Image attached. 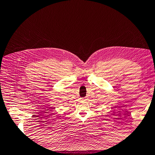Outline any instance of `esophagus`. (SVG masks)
I'll list each match as a JSON object with an SVG mask.
<instances>
[{"label": "esophagus", "mask_w": 155, "mask_h": 155, "mask_svg": "<svg viewBox=\"0 0 155 155\" xmlns=\"http://www.w3.org/2000/svg\"><path fill=\"white\" fill-rule=\"evenodd\" d=\"M82 100H83V101H86L87 99H86V98H83V99H82Z\"/></svg>", "instance_id": "esophagus-1"}]
</instances>
